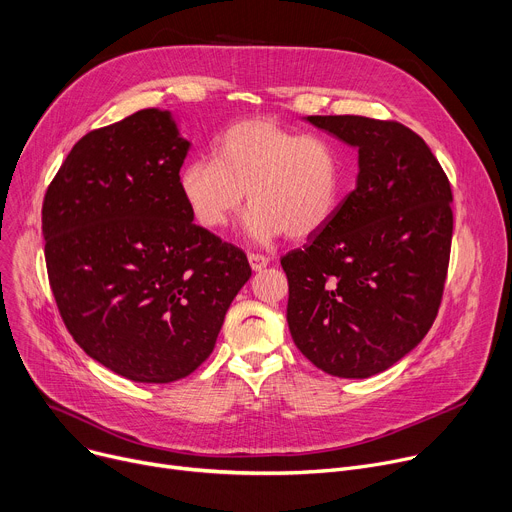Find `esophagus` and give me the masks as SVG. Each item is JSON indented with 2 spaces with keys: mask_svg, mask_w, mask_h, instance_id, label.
Segmentation results:
<instances>
[{
  "mask_svg": "<svg viewBox=\"0 0 512 512\" xmlns=\"http://www.w3.org/2000/svg\"><path fill=\"white\" fill-rule=\"evenodd\" d=\"M248 262H250L254 272H260V270H264L268 266L270 260L266 256H262V254H248Z\"/></svg>",
  "mask_w": 512,
  "mask_h": 512,
  "instance_id": "34e87169",
  "label": "esophagus"
}]
</instances>
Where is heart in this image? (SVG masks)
Masks as SVG:
<instances>
[{"instance_id":"b5f03b06","label":"heart","mask_w":512,"mask_h":512,"mask_svg":"<svg viewBox=\"0 0 512 512\" xmlns=\"http://www.w3.org/2000/svg\"><path fill=\"white\" fill-rule=\"evenodd\" d=\"M213 160H188L178 190L192 219L217 231L238 213L248 192L244 231L256 244L287 233L305 240L322 231L340 201V155L332 141L272 119L227 127L213 143Z\"/></svg>"}]
</instances>
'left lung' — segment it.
I'll use <instances>...</instances> for the list:
<instances>
[{
	"label": "left lung",
	"mask_w": 512,
	"mask_h": 512,
	"mask_svg": "<svg viewBox=\"0 0 512 512\" xmlns=\"http://www.w3.org/2000/svg\"><path fill=\"white\" fill-rule=\"evenodd\" d=\"M359 151L357 186L328 225L281 258L293 342L318 369L377 375L414 350L447 279L453 194L430 147L408 127L367 116H305Z\"/></svg>",
	"instance_id": "left-lung-1"
}]
</instances>
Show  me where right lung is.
Returning <instances> with one entry per match:
<instances>
[{
	"instance_id": "obj_1",
	"label": "right lung",
	"mask_w": 512,
	"mask_h": 512,
	"mask_svg": "<svg viewBox=\"0 0 512 512\" xmlns=\"http://www.w3.org/2000/svg\"><path fill=\"white\" fill-rule=\"evenodd\" d=\"M188 149L170 110H139L77 141L43 203L49 281L69 334L137 383L199 369L252 277L240 248L192 223L178 190Z\"/></svg>"
}]
</instances>
